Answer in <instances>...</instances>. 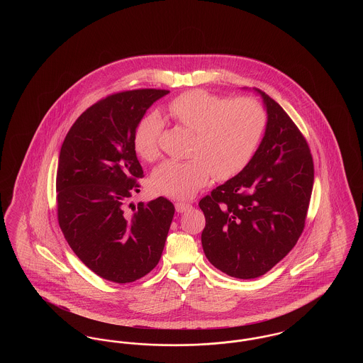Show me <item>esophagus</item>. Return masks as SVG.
Here are the masks:
<instances>
[{"instance_id":"34e87169","label":"esophagus","mask_w":363,"mask_h":363,"mask_svg":"<svg viewBox=\"0 0 363 363\" xmlns=\"http://www.w3.org/2000/svg\"><path fill=\"white\" fill-rule=\"evenodd\" d=\"M190 208H191V206L188 204V203H175V209H177V212H179V213L186 212Z\"/></svg>"}]
</instances>
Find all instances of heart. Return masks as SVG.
I'll return each mask as SVG.
<instances>
[{"mask_svg": "<svg viewBox=\"0 0 363 363\" xmlns=\"http://www.w3.org/2000/svg\"><path fill=\"white\" fill-rule=\"evenodd\" d=\"M174 121L194 133L185 162L169 160L151 175L152 189L174 199H190L209 178L227 181L242 173L256 154L265 129V113L250 98L230 101L203 89L181 94L169 104ZM163 122L152 114L141 120L133 136L138 155L155 162Z\"/></svg>", "mask_w": 363, "mask_h": 363, "instance_id": "b5f03b06", "label": "heart"}]
</instances>
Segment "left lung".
<instances>
[{
    "instance_id": "obj_1",
    "label": "left lung",
    "mask_w": 363,
    "mask_h": 363,
    "mask_svg": "<svg viewBox=\"0 0 363 363\" xmlns=\"http://www.w3.org/2000/svg\"><path fill=\"white\" fill-rule=\"evenodd\" d=\"M267 110L264 138L242 173L200 200L208 261L237 279L267 274L301 237L314 166L309 145L287 113L253 88Z\"/></svg>"
}]
</instances>
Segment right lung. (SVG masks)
I'll return each mask as SVG.
<instances>
[{
    "label": "right lung",
    "instance_id": "1",
    "mask_svg": "<svg viewBox=\"0 0 363 363\" xmlns=\"http://www.w3.org/2000/svg\"><path fill=\"white\" fill-rule=\"evenodd\" d=\"M169 92L123 91L92 104L60 151L55 188L62 234L92 272L114 283L135 281L155 268L173 220V203L164 197L125 211L143 178L136 128Z\"/></svg>",
    "mask_w": 363,
    "mask_h": 363
}]
</instances>
